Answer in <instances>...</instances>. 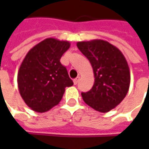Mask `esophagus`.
Instances as JSON below:
<instances>
[{
    "label": "esophagus",
    "mask_w": 149,
    "mask_h": 149,
    "mask_svg": "<svg viewBox=\"0 0 149 149\" xmlns=\"http://www.w3.org/2000/svg\"><path fill=\"white\" fill-rule=\"evenodd\" d=\"M79 77L75 78L74 80H73V82H74V84H77L78 82H79Z\"/></svg>",
    "instance_id": "esophagus-1"
}]
</instances>
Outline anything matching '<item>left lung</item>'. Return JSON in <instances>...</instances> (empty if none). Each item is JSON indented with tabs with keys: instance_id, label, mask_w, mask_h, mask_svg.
<instances>
[{
	"instance_id": "obj_1",
	"label": "left lung",
	"mask_w": 149,
	"mask_h": 149,
	"mask_svg": "<svg viewBox=\"0 0 149 149\" xmlns=\"http://www.w3.org/2000/svg\"><path fill=\"white\" fill-rule=\"evenodd\" d=\"M78 49L89 60L95 75L92 89L81 93L85 104L101 113L118 105L130 85L128 62L116 46L103 40L79 41Z\"/></svg>"
}]
</instances>
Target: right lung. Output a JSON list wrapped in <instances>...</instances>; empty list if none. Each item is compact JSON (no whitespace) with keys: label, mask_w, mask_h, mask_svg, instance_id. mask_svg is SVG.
Returning a JSON list of instances; mask_svg holds the SVG:
<instances>
[{"label":"right lung","mask_w":149,"mask_h":149,"mask_svg":"<svg viewBox=\"0 0 149 149\" xmlns=\"http://www.w3.org/2000/svg\"><path fill=\"white\" fill-rule=\"evenodd\" d=\"M70 47L66 40L47 38L29 50L17 74L20 96L38 113L49 111L60 102L66 87L73 85L60 58Z\"/></svg>","instance_id":"obj_1"}]
</instances>
